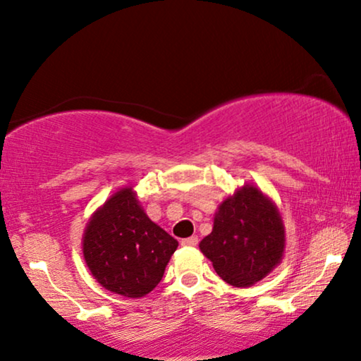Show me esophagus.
Masks as SVG:
<instances>
[{
    "mask_svg": "<svg viewBox=\"0 0 361 361\" xmlns=\"http://www.w3.org/2000/svg\"><path fill=\"white\" fill-rule=\"evenodd\" d=\"M181 246H186V247L198 246V236H191V238L183 239V241H181Z\"/></svg>",
    "mask_w": 361,
    "mask_h": 361,
    "instance_id": "34e87169",
    "label": "esophagus"
}]
</instances>
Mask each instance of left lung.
I'll use <instances>...</instances> for the list:
<instances>
[{
	"label": "left lung",
	"instance_id": "1",
	"mask_svg": "<svg viewBox=\"0 0 361 361\" xmlns=\"http://www.w3.org/2000/svg\"><path fill=\"white\" fill-rule=\"evenodd\" d=\"M200 249L224 282L256 284L284 256L286 231L277 206L256 186L244 185L219 204Z\"/></svg>",
	"mask_w": 361,
	"mask_h": 361
}]
</instances>
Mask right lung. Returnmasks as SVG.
<instances>
[{
    "mask_svg": "<svg viewBox=\"0 0 361 361\" xmlns=\"http://www.w3.org/2000/svg\"><path fill=\"white\" fill-rule=\"evenodd\" d=\"M178 241L153 223L130 186L118 190L89 219L82 252L105 289L138 299L161 281Z\"/></svg>",
    "mask_w": 361,
    "mask_h": 361,
    "instance_id": "1",
    "label": "right lung"
}]
</instances>
